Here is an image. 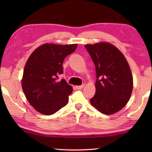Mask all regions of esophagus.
Segmentation results:
<instances>
[{
	"label": "esophagus",
	"instance_id": "34e87169",
	"mask_svg": "<svg viewBox=\"0 0 152 152\" xmlns=\"http://www.w3.org/2000/svg\"><path fill=\"white\" fill-rule=\"evenodd\" d=\"M84 86H85V85L84 84H82V85H81V86H76L75 88L77 89H78V90H80V89H82V88H84Z\"/></svg>",
	"mask_w": 152,
	"mask_h": 152
}]
</instances>
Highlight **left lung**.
I'll return each mask as SVG.
<instances>
[{
  "label": "left lung",
  "instance_id": "8db88e82",
  "mask_svg": "<svg viewBox=\"0 0 152 152\" xmlns=\"http://www.w3.org/2000/svg\"><path fill=\"white\" fill-rule=\"evenodd\" d=\"M85 48L96 70V91L91 105L106 115L117 113L132 95L134 84L129 65L121 51L110 43L86 44Z\"/></svg>",
  "mask_w": 152,
  "mask_h": 152
}]
</instances>
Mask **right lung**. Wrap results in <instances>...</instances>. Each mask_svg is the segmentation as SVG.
<instances>
[{"label": "right lung", "instance_id": "obj_1", "mask_svg": "<svg viewBox=\"0 0 152 152\" xmlns=\"http://www.w3.org/2000/svg\"><path fill=\"white\" fill-rule=\"evenodd\" d=\"M77 47V44L44 43L29 57L23 70L22 88L30 105L40 113L52 115L68 104L72 87L57 78L64 72L65 57Z\"/></svg>", "mask_w": 152, "mask_h": 152}]
</instances>
